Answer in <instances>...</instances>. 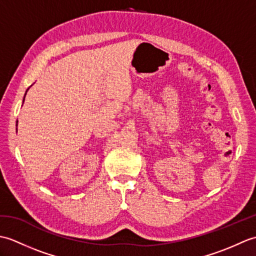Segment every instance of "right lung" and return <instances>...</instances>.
Wrapping results in <instances>:
<instances>
[{
	"label": "right lung",
	"instance_id": "1",
	"mask_svg": "<svg viewBox=\"0 0 256 256\" xmlns=\"http://www.w3.org/2000/svg\"><path fill=\"white\" fill-rule=\"evenodd\" d=\"M26 92H27V91H26Z\"/></svg>",
	"mask_w": 256,
	"mask_h": 256
}]
</instances>
